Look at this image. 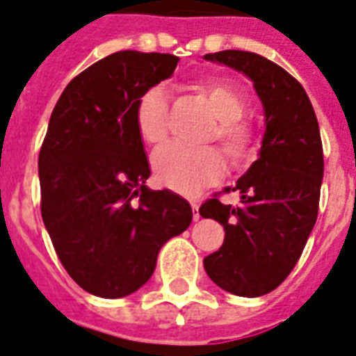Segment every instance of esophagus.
I'll return each mask as SVG.
<instances>
[{
    "instance_id": "obj_1",
    "label": "esophagus",
    "mask_w": 356,
    "mask_h": 356,
    "mask_svg": "<svg viewBox=\"0 0 356 356\" xmlns=\"http://www.w3.org/2000/svg\"><path fill=\"white\" fill-rule=\"evenodd\" d=\"M190 205H192V211H194V220L197 222V220H200V203H197V201H192Z\"/></svg>"
}]
</instances>
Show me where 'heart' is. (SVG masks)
I'll return each mask as SVG.
<instances>
[{"label":"heart","mask_w":356,"mask_h":356,"mask_svg":"<svg viewBox=\"0 0 356 356\" xmlns=\"http://www.w3.org/2000/svg\"><path fill=\"white\" fill-rule=\"evenodd\" d=\"M194 88L205 97L218 118L207 142L218 140L231 166L251 164L259 155V134L253 123L243 118L248 102L242 92L231 83L218 79L200 81ZM134 125L145 144L161 145L168 138V97L161 86H151L138 97L134 105ZM153 170L159 183L179 194L194 195L222 177L223 156L216 147L188 149L172 144L156 151Z\"/></svg>","instance_id":"heart-1"}]
</instances>
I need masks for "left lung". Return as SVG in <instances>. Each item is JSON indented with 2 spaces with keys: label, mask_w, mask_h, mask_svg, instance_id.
Returning a JSON list of instances; mask_svg holds the SVG:
<instances>
[{
  "label": "left lung",
  "mask_w": 356,
  "mask_h": 356,
  "mask_svg": "<svg viewBox=\"0 0 356 356\" xmlns=\"http://www.w3.org/2000/svg\"><path fill=\"white\" fill-rule=\"evenodd\" d=\"M207 60L243 72L264 105L266 133L259 161L200 207L203 218L222 223V248L205 257L207 275L242 298L275 290L298 264L318 218L323 145L314 108L296 77L251 51L209 53ZM240 191V207L220 193Z\"/></svg>",
  "instance_id": "obj_1"
}]
</instances>
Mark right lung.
Returning a JSON list of instances; mask_svg holds the SVG:
<instances>
[{"mask_svg":"<svg viewBox=\"0 0 356 356\" xmlns=\"http://www.w3.org/2000/svg\"><path fill=\"white\" fill-rule=\"evenodd\" d=\"M170 53L118 51L70 81L38 155L40 211L64 270L83 290L118 299L149 281L156 257L186 231V200L149 190L134 105L168 79Z\"/></svg>","mask_w":356,"mask_h":356,"instance_id":"1","label":"right lung"}]
</instances>
